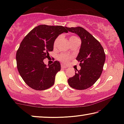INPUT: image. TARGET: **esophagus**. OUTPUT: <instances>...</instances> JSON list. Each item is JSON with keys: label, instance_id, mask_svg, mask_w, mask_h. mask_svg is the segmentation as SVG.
Returning a JSON list of instances; mask_svg holds the SVG:
<instances>
[{"label": "esophagus", "instance_id": "1", "mask_svg": "<svg viewBox=\"0 0 124 124\" xmlns=\"http://www.w3.org/2000/svg\"><path fill=\"white\" fill-rule=\"evenodd\" d=\"M61 67H62V68H63V69L67 68V66L65 65H64V64H62V65H61Z\"/></svg>", "mask_w": 124, "mask_h": 124}]
</instances>
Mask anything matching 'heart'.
<instances>
[{
  "label": "heart",
  "mask_w": 124,
  "mask_h": 124,
  "mask_svg": "<svg viewBox=\"0 0 124 124\" xmlns=\"http://www.w3.org/2000/svg\"><path fill=\"white\" fill-rule=\"evenodd\" d=\"M76 38H78L75 36H72L70 38V39H76ZM60 39H61V36L57 37V38L55 39V41H54V47H56L57 46L59 41H60ZM70 57H71L70 56L67 55V54H62V55L59 56L58 59L59 60L62 61V62H66V61L69 60V59H70Z\"/></svg>",
  "instance_id": "obj_1"
}]
</instances>
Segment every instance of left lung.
Instances as JSON below:
<instances>
[{"label":"left lung","mask_w":124,"mask_h":124,"mask_svg":"<svg viewBox=\"0 0 124 124\" xmlns=\"http://www.w3.org/2000/svg\"><path fill=\"white\" fill-rule=\"evenodd\" d=\"M69 31L80 37L81 46L76 60L80 62V70L76 69L75 75L68 80L71 87L87 89L99 78L103 71L106 55L99 42L82 27L67 28Z\"/></svg>","instance_id":"8db88e82"}]
</instances>
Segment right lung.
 Segmentation results:
<instances>
[{
    "instance_id": "1",
    "label": "right lung",
    "mask_w": 124,
    "mask_h": 124,
    "mask_svg": "<svg viewBox=\"0 0 124 124\" xmlns=\"http://www.w3.org/2000/svg\"><path fill=\"white\" fill-rule=\"evenodd\" d=\"M68 33L67 27L40 25L31 30L22 40L16 52L17 67L24 82L32 89L45 90L54 85L60 63L55 61L47 66L43 60L54 50L59 35Z\"/></svg>"
}]
</instances>
